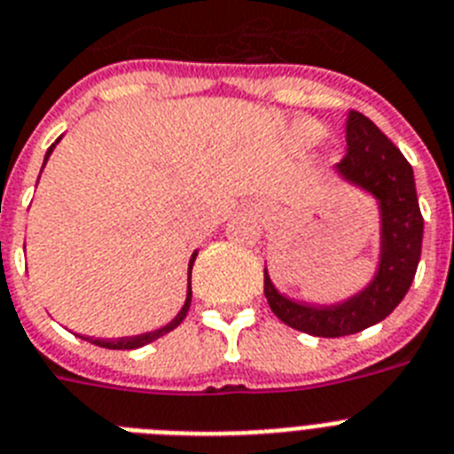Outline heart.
<instances>
[{"label": "heart", "mask_w": 454, "mask_h": 454, "mask_svg": "<svg viewBox=\"0 0 454 454\" xmlns=\"http://www.w3.org/2000/svg\"><path fill=\"white\" fill-rule=\"evenodd\" d=\"M295 136H298V140H302V143H311V140H316L321 136V129L316 127V124H309V121H304V124H300V127L295 129Z\"/></svg>", "instance_id": "b5f03b06"}]
</instances>
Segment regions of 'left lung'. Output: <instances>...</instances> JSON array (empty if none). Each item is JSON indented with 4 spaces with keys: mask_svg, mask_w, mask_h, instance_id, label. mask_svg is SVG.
<instances>
[{
    "mask_svg": "<svg viewBox=\"0 0 454 454\" xmlns=\"http://www.w3.org/2000/svg\"><path fill=\"white\" fill-rule=\"evenodd\" d=\"M339 173L374 193L383 212V249L376 279L356 298L333 307H311L284 298L265 272V298L286 325L314 337H344L383 321L413 284L422 251V221L411 163L374 121L346 113V154Z\"/></svg>",
    "mask_w": 454,
    "mask_h": 454,
    "instance_id": "8db88e82",
    "label": "left lung"
}]
</instances>
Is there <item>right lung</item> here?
<instances>
[{
	"mask_svg": "<svg viewBox=\"0 0 454 454\" xmlns=\"http://www.w3.org/2000/svg\"><path fill=\"white\" fill-rule=\"evenodd\" d=\"M52 147H55V145H51V150H48V154H45V159H48V156H51ZM193 261H196V254H193L192 261H189V277H192ZM189 304H192V281H189V293H186V302H184V307H182L180 314L175 316V318H173V321L168 323V325L159 327V330H154V333L138 334V337H121V339H90V341H91V344H97V346H104V348H117V350L140 348V346L150 344V341H154V339L163 337V334H168L170 330H175V327L180 325V323L184 321L186 311H189Z\"/></svg>",
	"mask_w": 454,
	"mask_h": 454,
	"instance_id": "obj_1",
	"label": "right lung"
}]
</instances>
